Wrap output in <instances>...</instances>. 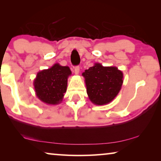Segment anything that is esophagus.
I'll use <instances>...</instances> for the list:
<instances>
[{
  "label": "esophagus",
  "mask_w": 161,
  "mask_h": 161,
  "mask_svg": "<svg viewBox=\"0 0 161 161\" xmlns=\"http://www.w3.org/2000/svg\"><path fill=\"white\" fill-rule=\"evenodd\" d=\"M75 75H79V73H80V67L79 66H76L75 67Z\"/></svg>",
  "instance_id": "1"
}]
</instances>
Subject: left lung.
<instances>
[{"instance_id":"left-lung-1","label":"left lung","mask_w":161,"mask_h":161,"mask_svg":"<svg viewBox=\"0 0 161 161\" xmlns=\"http://www.w3.org/2000/svg\"><path fill=\"white\" fill-rule=\"evenodd\" d=\"M89 99L95 105L113 101L121 89L124 75L116 67H103L95 63L82 73Z\"/></svg>"}]
</instances>
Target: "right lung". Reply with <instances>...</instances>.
Returning a JSON list of instances; mask_svg holds the SVG:
<instances>
[{"label":"right lung","mask_w":161,"mask_h":161,"mask_svg":"<svg viewBox=\"0 0 161 161\" xmlns=\"http://www.w3.org/2000/svg\"><path fill=\"white\" fill-rule=\"evenodd\" d=\"M71 75L69 67L61 66L59 63L37 72L33 81L37 97L46 104L60 103L67 91L68 77Z\"/></svg>","instance_id":"obj_1"}]
</instances>
